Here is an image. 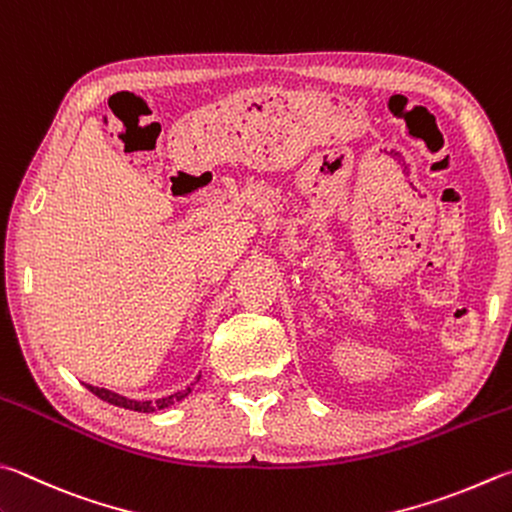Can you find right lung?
Listing matches in <instances>:
<instances>
[{
	"mask_svg": "<svg viewBox=\"0 0 512 512\" xmlns=\"http://www.w3.org/2000/svg\"><path fill=\"white\" fill-rule=\"evenodd\" d=\"M199 380V376L192 380V383L185 387V389H181V392H176V394H172V396H165V398H159V401H129V398H125V396H118V394H114V392H109V389H100V387H94V385H87V389L91 394H96L100 401H105V403H111V405H116V407H125V410H134V412H156V410H163V407H170L172 403H176V401H181V398H185L188 396L192 389H194V383H197Z\"/></svg>",
	"mask_w": 512,
	"mask_h": 512,
	"instance_id": "add662e5",
	"label": "right lung"
}]
</instances>
